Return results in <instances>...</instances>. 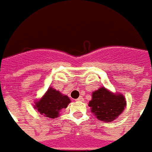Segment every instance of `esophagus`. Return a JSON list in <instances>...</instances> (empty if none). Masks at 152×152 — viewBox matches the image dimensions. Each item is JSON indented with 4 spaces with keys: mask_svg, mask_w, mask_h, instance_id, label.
<instances>
[{
    "mask_svg": "<svg viewBox=\"0 0 152 152\" xmlns=\"http://www.w3.org/2000/svg\"><path fill=\"white\" fill-rule=\"evenodd\" d=\"M76 101H78V102H82V101H83V98L82 97V96H80V97L78 98V99H76Z\"/></svg>",
    "mask_w": 152,
    "mask_h": 152,
    "instance_id": "obj_1",
    "label": "esophagus"
}]
</instances>
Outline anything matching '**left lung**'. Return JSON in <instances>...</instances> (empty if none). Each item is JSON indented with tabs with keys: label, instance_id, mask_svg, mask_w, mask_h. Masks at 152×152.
<instances>
[{
	"label": "left lung",
	"instance_id": "8db88e82",
	"mask_svg": "<svg viewBox=\"0 0 152 152\" xmlns=\"http://www.w3.org/2000/svg\"><path fill=\"white\" fill-rule=\"evenodd\" d=\"M126 104V99L123 95L115 94L102 87L93 93L88 105L98 120L110 122L121 115Z\"/></svg>",
	"mask_w": 152,
	"mask_h": 152
}]
</instances>
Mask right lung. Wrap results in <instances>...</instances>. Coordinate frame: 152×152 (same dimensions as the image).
<instances>
[{
    "instance_id": "obj_1",
    "label": "right lung",
    "mask_w": 152,
    "mask_h": 152,
    "mask_svg": "<svg viewBox=\"0 0 152 152\" xmlns=\"http://www.w3.org/2000/svg\"><path fill=\"white\" fill-rule=\"evenodd\" d=\"M69 103L70 99L68 96L50 88L45 95L36 103L35 108L41 115L54 119L58 116V113L62 109L67 108Z\"/></svg>"
}]
</instances>
